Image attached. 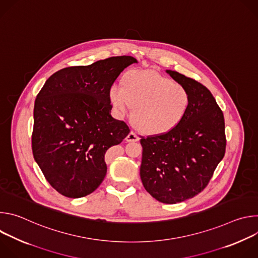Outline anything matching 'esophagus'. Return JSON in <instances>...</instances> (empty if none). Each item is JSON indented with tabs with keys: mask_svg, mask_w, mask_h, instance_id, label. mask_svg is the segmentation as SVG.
Returning <instances> with one entry per match:
<instances>
[{
	"mask_svg": "<svg viewBox=\"0 0 258 258\" xmlns=\"http://www.w3.org/2000/svg\"><path fill=\"white\" fill-rule=\"evenodd\" d=\"M125 140H126L127 142H137V141H139V140H140V138L137 136V134H136V133L131 132V133L126 136Z\"/></svg>",
	"mask_w": 258,
	"mask_h": 258,
	"instance_id": "1",
	"label": "esophagus"
}]
</instances>
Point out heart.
Instances as JSON below:
<instances>
[{"label": "heart", "mask_w": 258, "mask_h": 258, "mask_svg": "<svg viewBox=\"0 0 258 258\" xmlns=\"http://www.w3.org/2000/svg\"><path fill=\"white\" fill-rule=\"evenodd\" d=\"M110 101L120 114L131 107L134 123L147 134H164L175 127L185 116L190 94L180 84L153 70H132L123 78V87L113 85Z\"/></svg>", "instance_id": "1"}]
</instances>
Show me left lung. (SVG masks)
Wrapping results in <instances>:
<instances>
[{"instance_id":"1","label":"left lung","mask_w":258,"mask_h":258,"mask_svg":"<svg viewBox=\"0 0 258 258\" xmlns=\"http://www.w3.org/2000/svg\"><path fill=\"white\" fill-rule=\"evenodd\" d=\"M190 94L187 112L164 134L142 137L140 175L153 198L175 204L202 192L225 156V118L210 91L197 81L166 70Z\"/></svg>"}]
</instances>
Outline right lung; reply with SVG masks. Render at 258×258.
<instances>
[{
  "instance_id": "1",
  "label": "right lung",
  "mask_w": 258,
  "mask_h": 258,
  "mask_svg": "<svg viewBox=\"0 0 258 258\" xmlns=\"http://www.w3.org/2000/svg\"><path fill=\"white\" fill-rule=\"evenodd\" d=\"M132 56L88 66H70L52 75L36 96L31 148L50 185L68 198L93 193L103 181L110 147L120 144L130 127L110 114V88Z\"/></svg>"
}]
</instances>
